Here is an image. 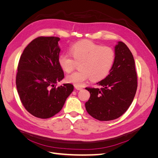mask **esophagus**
<instances>
[{
	"instance_id": "esophagus-1",
	"label": "esophagus",
	"mask_w": 158,
	"mask_h": 158,
	"mask_svg": "<svg viewBox=\"0 0 158 158\" xmlns=\"http://www.w3.org/2000/svg\"><path fill=\"white\" fill-rule=\"evenodd\" d=\"M75 88L77 89V90H81V89H82V87H80V86H77V85H76L75 86Z\"/></svg>"
}]
</instances>
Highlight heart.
Instances as JSON below:
<instances>
[{
  "mask_svg": "<svg viewBox=\"0 0 158 158\" xmlns=\"http://www.w3.org/2000/svg\"><path fill=\"white\" fill-rule=\"evenodd\" d=\"M70 53H62L59 64L66 73H70L79 63L78 71L66 76V80L80 86L88 80L97 81L106 78L111 70L115 60V52L109 46H102L92 41L82 40L70 47Z\"/></svg>",
  "mask_w": 158,
  "mask_h": 158,
  "instance_id": "1",
  "label": "heart"
}]
</instances>
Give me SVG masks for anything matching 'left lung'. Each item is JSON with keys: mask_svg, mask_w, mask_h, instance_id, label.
<instances>
[{"mask_svg": "<svg viewBox=\"0 0 158 158\" xmlns=\"http://www.w3.org/2000/svg\"><path fill=\"white\" fill-rule=\"evenodd\" d=\"M115 60L109 74L98 82L100 88H85L90 98L85 106L87 112L99 121L114 120L125 113L131 105L137 89V74L131 51L122 41L114 47Z\"/></svg>", "mask_w": 158, "mask_h": 158, "instance_id": "obj_1", "label": "left lung"}]
</instances>
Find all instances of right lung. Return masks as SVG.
<instances>
[{
  "label": "right lung",
  "mask_w": 158,
  "mask_h": 158,
  "mask_svg": "<svg viewBox=\"0 0 158 158\" xmlns=\"http://www.w3.org/2000/svg\"><path fill=\"white\" fill-rule=\"evenodd\" d=\"M59 37H38L23 50L18 66L16 84L23 107L34 117L48 118L58 113L73 85L56 87L64 77L59 64Z\"/></svg>",
  "instance_id": "1"
}]
</instances>
